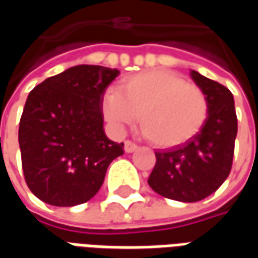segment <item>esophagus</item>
<instances>
[{"mask_svg": "<svg viewBox=\"0 0 258 258\" xmlns=\"http://www.w3.org/2000/svg\"><path fill=\"white\" fill-rule=\"evenodd\" d=\"M138 149V146L135 145L134 142H131V141H125L124 142V151L127 152V153H133Z\"/></svg>", "mask_w": 258, "mask_h": 258, "instance_id": "obj_1", "label": "esophagus"}]
</instances>
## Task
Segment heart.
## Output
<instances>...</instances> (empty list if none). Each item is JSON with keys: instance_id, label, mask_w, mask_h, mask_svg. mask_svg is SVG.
Returning a JSON list of instances; mask_svg holds the SVG:
<instances>
[{"instance_id": "1", "label": "heart", "mask_w": 258, "mask_h": 258, "mask_svg": "<svg viewBox=\"0 0 258 258\" xmlns=\"http://www.w3.org/2000/svg\"><path fill=\"white\" fill-rule=\"evenodd\" d=\"M102 112L117 130L140 116L141 128L155 145L170 148L190 140L207 117V101L196 85L168 70H151L124 77L107 92Z\"/></svg>"}]
</instances>
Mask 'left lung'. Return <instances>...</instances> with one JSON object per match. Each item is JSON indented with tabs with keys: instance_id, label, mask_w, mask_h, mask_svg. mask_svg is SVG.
Masks as SVG:
<instances>
[{
	"instance_id": "obj_1",
	"label": "left lung",
	"mask_w": 258,
	"mask_h": 258,
	"mask_svg": "<svg viewBox=\"0 0 258 258\" xmlns=\"http://www.w3.org/2000/svg\"><path fill=\"white\" fill-rule=\"evenodd\" d=\"M205 94L207 117L198 134L168 151H157L148 184L168 199L192 203L214 194L232 167L238 118L233 95L227 87L189 70Z\"/></svg>"
}]
</instances>
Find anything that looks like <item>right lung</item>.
I'll use <instances>...</instances> for the list:
<instances>
[{"label": "right lung", "instance_id": "right-lung-1", "mask_svg": "<svg viewBox=\"0 0 258 258\" xmlns=\"http://www.w3.org/2000/svg\"><path fill=\"white\" fill-rule=\"evenodd\" d=\"M117 69L79 64L31 91L19 124L26 184L48 205L70 207L92 199L124 144L103 130L105 91Z\"/></svg>", "mask_w": 258, "mask_h": 258}]
</instances>
